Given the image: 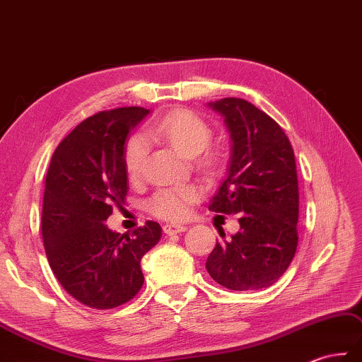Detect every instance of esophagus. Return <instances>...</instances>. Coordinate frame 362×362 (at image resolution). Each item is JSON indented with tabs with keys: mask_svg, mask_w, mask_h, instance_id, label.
I'll return each mask as SVG.
<instances>
[{
	"mask_svg": "<svg viewBox=\"0 0 362 362\" xmlns=\"http://www.w3.org/2000/svg\"><path fill=\"white\" fill-rule=\"evenodd\" d=\"M163 230L165 232L167 235H175V234H181V232H186L187 226H184V224H164Z\"/></svg>",
	"mask_w": 362,
	"mask_h": 362,
	"instance_id": "obj_1",
	"label": "esophagus"
}]
</instances>
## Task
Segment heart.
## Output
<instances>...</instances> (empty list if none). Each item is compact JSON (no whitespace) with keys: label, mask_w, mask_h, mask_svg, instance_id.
I'll return each mask as SVG.
<instances>
[{"label":"heart","mask_w":362,"mask_h":362,"mask_svg":"<svg viewBox=\"0 0 362 362\" xmlns=\"http://www.w3.org/2000/svg\"><path fill=\"white\" fill-rule=\"evenodd\" d=\"M150 134L165 141L186 158L197 156V165L206 172H214L220 165V156L207 146L212 141V127L206 120L189 110H176L160 117L150 127ZM148 151L147 139L134 134L125 146V168L130 178L142 172ZM202 198V190L197 186H170L156 190L148 198L150 214L164 220H182L190 214L192 204Z\"/></svg>","instance_id":"1"}]
</instances>
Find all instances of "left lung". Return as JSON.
<instances>
[{
    "mask_svg": "<svg viewBox=\"0 0 362 362\" xmlns=\"http://www.w3.org/2000/svg\"><path fill=\"white\" fill-rule=\"evenodd\" d=\"M209 107L224 117L232 141L226 180L209 209L240 214V230L216 242L206 269L232 291L268 288L297 249L299 186L291 142L274 119L251 102L226 98Z\"/></svg>",
    "mask_w": 362,
    "mask_h": 362,
    "instance_id": "obj_1",
    "label": "left lung"
}]
</instances>
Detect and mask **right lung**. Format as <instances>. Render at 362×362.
Here are the masks:
<instances>
[{
    "mask_svg": "<svg viewBox=\"0 0 362 362\" xmlns=\"http://www.w3.org/2000/svg\"><path fill=\"white\" fill-rule=\"evenodd\" d=\"M148 113L125 107L85 119L59 144L47 168L46 257L60 285L86 307L110 310L132 300L144 285L141 259L160 238L156 221L132 235L105 224L113 204L125 203V141Z\"/></svg>",
    "mask_w": 362,
    "mask_h": 362,
    "instance_id": "1",
    "label": "right lung"
}]
</instances>
